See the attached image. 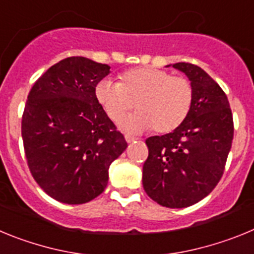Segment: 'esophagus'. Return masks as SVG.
<instances>
[{
    "label": "esophagus",
    "mask_w": 254,
    "mask_h": 254,
    "mask_svg": "<svg viewBox=\"0 0 254 254\" xmlns=\"http://www.w3.org/2000/svg\"><path fill=\"white\" fill-rule=\"evenodd\" d=\"M134 140H136V138H134V137H132V136H128V134H126V141H127V142H128V143L133 142Z\"/></svg>",
    "instance_id": "esophagus-1"
}]
</instances>
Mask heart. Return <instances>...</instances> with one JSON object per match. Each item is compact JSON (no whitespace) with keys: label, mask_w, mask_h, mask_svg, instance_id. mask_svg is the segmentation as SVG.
Returning a JSON list of instances; mask_svg holds the SVG:
<instances>
[{"label":"heart","mask_w":254,"mask_h":254,"mask_svg":"<svg viewBox=\"0 0 254 254\" xmlns=\"http://www.w3.org/2000/svg\"><path fill=\"white\" fill-rule=\"evenodd\" d=\"M95 98L113 122H120L133 105L137 113L126 118L125 131L152 128L169 133L185 122L193 103V87L186 77L172 76L154 67H136L120 76V82L104 78L95 87Z\"/></svg>","instance_id":"heart-1"}]
</instances>
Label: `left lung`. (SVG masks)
Returning a JSON list of instances; mask_svg holds the SVG:
<instances>
[{
	"instance_id": "1",
	"label": "left lung",
	"mask_w": 254,
	"mask_h": 254,
	"mask_svg": "<svg viewBox=\"0 0 254 254\" xmlns=\"http://www.w3.org/2000/svg\"><path fill=\"white\" fill-rule=\"evenodd\" d=\"M169 66L186 73L193 87V103L178 128L146 140L149 158L142 185L159 205L183 208L205 198L219 183L234 126L225 93L201 67L186 62Z\"/></svg>"
}]
</instances>
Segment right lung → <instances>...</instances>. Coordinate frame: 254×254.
I'll return each mask as SVG.
<instances>
[{
  "mask_svg": "<svg viewBox=\"0 0 254 254\" xmlns=\"http://www.w3.org/2000/svg\"><path fill=\"white\" fill-rule=\"evenodd\" d=\"M108 64L68 57L53 64L28 95L21 136L31 176L52 198L86 203L103 193L109 167L127 147L95 98Z\"/></svg>",
  "mask_w": 254,
  "mask_h": 254,
  "instance_id": "1",
  "label": "right lung"
}]
</instances>
